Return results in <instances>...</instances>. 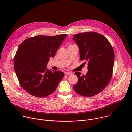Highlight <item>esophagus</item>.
Masks as SVG:
<instances>
[{
	"label": "esophagus",
	"instance_id": "obj_1",
	"mask_svg": "<svg viewBox=\"0 0 132 132\" xmlns=\"http://www.w3.org/2000/svg\"><path fill=\"white\" fill-rule=\"evenodd\" d=\"M71 74H72V73H71V72H66V73H65V75H70Z\"/></svg>",
	"mask_w": 132,
	"mask_h": 132
}]
</instances>
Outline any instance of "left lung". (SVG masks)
Masks as SVG:
<instances>
[{"instance_id": "1", "label": "left lung", "mask_w": 132, "mask_h": 132, "mask_svg": "<svg viewBox=\"0 0 132 132\" xmlns=\"http://www.w3.org/2000/svg\"><path fill=\"white\" fill-rule=\"evenodd\" d=\"M73 39L79 48L80 59L88 62V69L86 75L75 72L78 81L73 89L80 95L94 96L102 92L111 79L114 61L113 48L105 37L95 32L76 34Z\"/></svg>"}]
</instances>
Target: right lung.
<instances>
[{
	"label": "right lung",
	"instance_id": "add662e5",
	"mask_svg": "<svg viewBox=\"0 0 132 132\" xmlns=\"http://www.w3.org/2000/svg\"><path fill=\"white\" fill-rule=\"evenodd\" d=\"M67 36L37 35L26 39L20 44L14 57V68L19 82L27 92L38 98L46 97L56 90L64 73L46 69Z\"/></svg>",
	"mask_w": 132,
	"mask_h": 132
}]
</instances>
